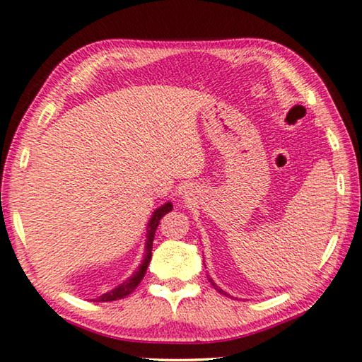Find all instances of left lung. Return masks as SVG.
I'll list each match as a JSON object with an SVG mask.
<instances>
[{
  "label": "left lung",
  "mask_w": 362,
  "mask_h": 362,
  "mask_svg": "<svg viewBox=\"0 0 362 362\" xmlns=\"http://www.w3.org/2000/svg\"><path fill=\"white\" fill-rule=\"evenodd\" d=\"M208 280H210V283H211V284H213V286H214V288H216V289H218V291H219V293H221V294H224V296H227V293H224V291H223V289H219V288H218V286H216V283H214V281H213V280H211V278H210V276H208Z\"/></svg>",
  "instance_id": "1"
}]
</instances>
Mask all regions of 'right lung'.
<instances>
[{"label":"right lung","mask_w":362,"mask_h":362,"mask_svg":"<svg viewBox=\"0 0 362 362\" xmlns=\"http://www.w3.org/2000/svg\"><path fill=\"white\" fill-rule=\"evenodd\" d=\"M173 210V205L167 202V204L162 205L160 208H157L152 214L151 221L148 223V235H146V246H144V257L141 264H139V267L135 270V274H133L129 280H125L122 284H119L117 288H114L110 293H106L103 296L97 297V299H93V302H111V300H117V299H124L125 296L132 294L135 288L138 286L139 283H141L143 276L146 274V270H148V265L151 262V256H152V242H154V235H156V230H157V226L160 223V219L167 214L168 211Z\"/></svg>","instance_id":"add662e5"}]
</instances>
